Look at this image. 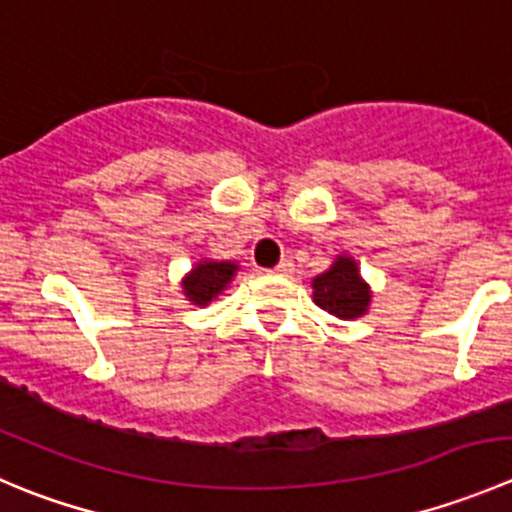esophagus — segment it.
<instances>
[{
	"instance_id": "obj_1",
	"label": "esophagus",
	"mask_w": 512,
	"mask_h": 512,
	"mask_svg": "<svg viewBox=\"0 0 512 512\" xmlns=\"http://www.w3.org/2000/svg\"><path fill=\"white\" fill-rule=\"evenodd\" d=\"M275 272H277V275H292V272H295V265H292V260H282L280 262V265H277L275 267Z\"/></svg>"
}]
</instances>
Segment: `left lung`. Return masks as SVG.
Here are the masks:
<instances>
[{"label": "left lung", "instance_id": "1", "mask_svg": "<svg viewBox=\"0 0 512 512\" xmlns=\"http://www.w3.org/2000/svg\"><path fill=\"white\" fill-rule=\"evenodd\" d=\"M370 297V285L360 277L357 262L347 255L337 257L330 270L312 280L315 305L340 320H355L365 315Z\"/></svg>", "mask_w": 512, "mask_h": 512}]
</instances>
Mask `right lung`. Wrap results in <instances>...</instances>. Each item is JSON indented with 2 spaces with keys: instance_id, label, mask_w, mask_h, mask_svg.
I'll use <instances>...</instances> for the list:
<instances>
[{
  "instance_id": "add662e5",
  "label": "right lung",
  "mask_w": 512,
  "mask_h": 512,
  "mask_svg": "<svg viewBox=\"0 0 512 512\" xmlns=\"http://www.w3.org/2000/svg\"><path fill=\"white\" fill-rule=\"evenodd\" d=\"M237 265L235 262H215V260H200L192 267L190 275L182 280V290L192 305H210L222 290L235 277Z\"/></svg>"
}]
</instances>
